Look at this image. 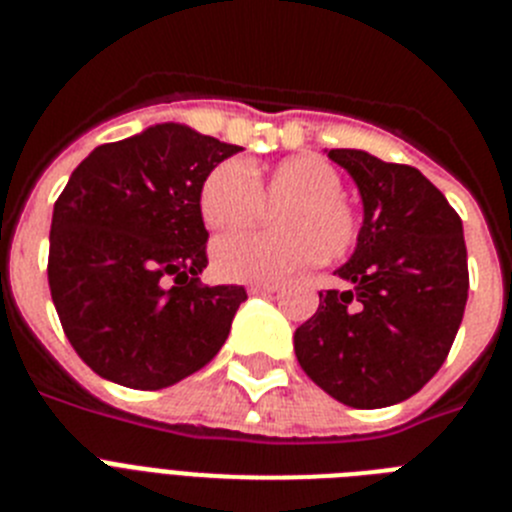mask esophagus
Masks as SVG:
<instances>
[{
	"mask_svg": "<svg viewBox=\"0 0 512 512\" xmlns=\"http://www.w3.org/2000/svg\"><path fill=\"white\" fill-rule=\"evenodd\" d=\"M277 292V284L274 282H251L248 284V295H271Z\"/></svg>",
	"mask_w": 512,
	"mask_h": 512,
	"instance_id": "obj_1",
	"label": "esophagus"
}]
</instances>
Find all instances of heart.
I'll list each match as a JSON object with an SVG mask.
<instances>
[{
    "instance_id": "1",
    "label": "heart",
    "mask_w": 512,
    "mask_h": 512,
    "mask_svg": "<svg viewBox=\"0 0 512 512\" xmlns=\"http://www.w3.org/2000/svg\"><path fill=\"white\" fill-rule=\"evenodd\" d=\"M343 179L320 156L284 158L269 171L238 158L220 161L200 187V215L210 230L256 223L274 207L271 233L223 235L212 243V266L228 282H274L312 266L338 261L359 241V215L343 200Z\"/></svg>"
}]
</instances>
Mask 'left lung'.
Listing matches in <instances>:
<instances>
[{"label": "left lung", "mask_w": 512, "mask_h": 512, "mask_svg": "<svg viewBox=\"0 0 512 512\" xmlns=\"http://www.w3.org/2000/svg\"><path fill=\"white\" fill-rule=\"evenodd\" d=\"M354 176L364 225L338 289L295 330L307 377L348 408L408 400L441 369L469 292L461 217L418 169L354 148L328 151Z\"/></svg>", "instance_id": "left-lung-1"}]
</instances>
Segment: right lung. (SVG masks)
I'll return each mask as SVG.
<instances>
[{
	"instance_id": "right-lung-1",
	"label": "right lung",
	"mask_w": 512,
	"mask_h": 512,
	"mask_svg": "<svg viewBox=\"0 0 512 512\" xmlns=\"http://www.w3.org/2000/svg\"><path fill=\"white\" fill-rule=\"evenodd\" d=\"M241 146L176 122L94 148L53 205L48 284L63 333L110 382L161 390L223 348L238 284L207 287L205 176Z\"/></svg>"
}]
</instances>
